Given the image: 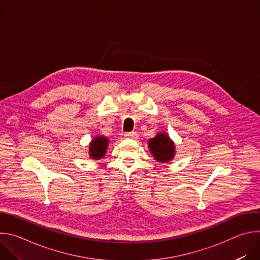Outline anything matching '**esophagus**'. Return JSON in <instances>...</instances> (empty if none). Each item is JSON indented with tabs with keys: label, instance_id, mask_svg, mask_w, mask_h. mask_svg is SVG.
<instances>
[{
	"label": "esophagus",
	"instance_id": "1",
	"mask_svg": "<svg viewBox=\"0 0 260 260\" xmlns=\"http://www.w3.org/2000/svg\"><path fill=\"white\" fill-rule=\"evenodd\" d=\"M124 137L125 138H131V139H137L138 138V134L136 132H129V133H125Z\"/></svg>",
	"mask_w": 260,
	"mask_h": 260
}]
</instances>
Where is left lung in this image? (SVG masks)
I'll list each match as a JSON object with an SVG mask.
<instances>
[{"mask_svg": "<svg viewBox=\"0 0 260 260\" xmlns=\"http://www.w3.org/2000/svg\"><path fill=\"white\" fill-rule=\"evenodd\" d=\"M149 148L157 161L167 162L174 157L175 146L167 134L159 133L154 139H151Z\"/></svg>", "mask_w": 260, "mask_h": 260, "instance_id": "1", "label": "left lung"}]
</instances>
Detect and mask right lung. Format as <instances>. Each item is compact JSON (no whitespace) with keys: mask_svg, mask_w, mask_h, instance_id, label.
<instances>
[{"mask_svg":"<svg viewBox=\"0 0 260 260\" xmlns=\"http://www.w3.org/2000/svg\"><path fill=\"white\" fill-rule=\"evenodd\" d=\"M108 143H109V141L105 137L101 136V137L94 138L89 146L90 157L93 159L102 158L106 154Z\"/></svg>","mask_w":260,"mask_h":260,"instance_id":"right-lung-1","label":"right lung"}]
</instances>
